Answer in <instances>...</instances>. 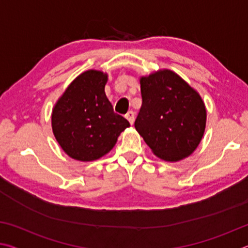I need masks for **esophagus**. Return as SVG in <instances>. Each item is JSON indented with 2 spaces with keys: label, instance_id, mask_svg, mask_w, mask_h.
Returning a JSON list of instances; mask_svg holds the SVG:
<instances>
[{
  "label": "esophagus",
  "instance_id": "obj_1",
  "mask_svg": "<svg viewBox=\"0 0 248 248\" xmlns=\"http://www.w3.org/2000/svg\"><path fill=\"white\" fill-rule=\"evenodd\" d=\"M125 118L128 119V121L131 124H133V123H134V117H136V115H134V112L132 111V110H129L127 114H125Z\"/></svg>",
  "mask_w": 248,
  "mask_h": 248
}]
</instances>
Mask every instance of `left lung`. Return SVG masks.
Here are the masks:
<instances>
[{
  "label": "left lung",
  "mask_w": 248,
  "mask_h": 248,
  "mask_svg": "<svg viewBox=\"0 0 248 248\" xmlns=\"http://www.w3.org/2000/svg\"><path fill=\"white\" fill-rule=\"evenodd\" d=\"M142 106L134 127L154 155L178 162L202 139L207 110L200 94L177 73L161 69L140 78Z\"/></svg>",
  "instance_id": "left-lung-1"
}]
</instances>
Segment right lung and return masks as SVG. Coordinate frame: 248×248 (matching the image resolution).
Instances as JSON below:
<instances>
[{
  "mask_svg": "<svg viewBox=\"0 0 248 248\" xmlns=\"http://www.w3.org/2000/svg\"><path fill=\"white\" fill-rule=\"evenodd\" d=\"M107 81V73L87 70L70 83L52 108L54 138L65 154L77 161L103 157L130 127L127 119L115 114L105 94Z\"/></svg>",
  "mask_w": 248,
  "mask_h": 248,
  "instance_id": "1",
  "label": "right lung"
}]
</instances>
